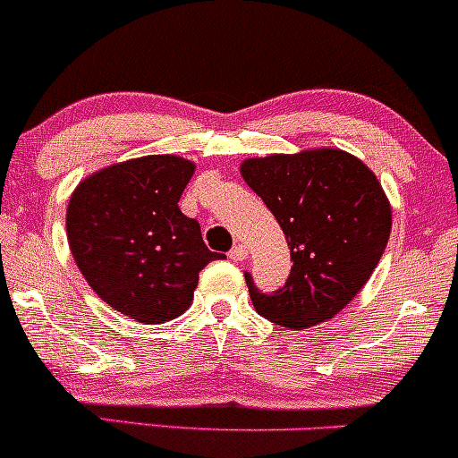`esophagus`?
<instances>
[{
    "label": "esophagus",
    "mask_w": 458,
    "mask_h": 458,
    "mask_svg": "<svg viewBox=\"0 0 458 458\" xmlns=\"http://www.w3.org/2000/svg\"><path fill=\"white\" fill-rule=\"evenodd\" d=\"M228 256H230V259H233L234 262H236V260H245V259H247V247H245L243 243H236V245L233 247V250L228 251Z\"/></svg>",
    "instance_id": "esophagus-1"
}]
</instances>
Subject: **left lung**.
Listing matches in <instances>:
<instances>
[{
  "mask_svg": "<svg viewBox=\"0 0 458 458\" xmlns=\"http://www.w3.org/2000/svg\"><path fill=\"white\" fill-rule=\"evenodd\" d=\"M241 174L276 215L293 260L288 280L273 293H260L245 271L254 308L291 329L335 317L372 276L390 239L392 208L377 176L334 148L247 159Z\"/></svg>",
  "mask_w": 458,
  "mask_h": 458,
  "instance_id": "8db88e82",
  "label": "left lung"
}]
</instances>
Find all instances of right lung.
Returning <instances> with one entry per match:
<instances>
[{
  "instance_id": "1",
  "label": "right lung",
  "mask_w": 458,
  "mask_h": 458,
  "mask_svg": "<svg viewBox=\"0 0 458 458\" xmlns=\"http://www.w3.org/2000/svg\"><path fill=\"white\" fill-rule=\"evenodd\" d=\"M193 170L174 155L140 157L86 178L68 202L79 271L105 303L144 325L185 312L199 271L224 259L178 208Z\"/></svg>"
}]
</instances>
